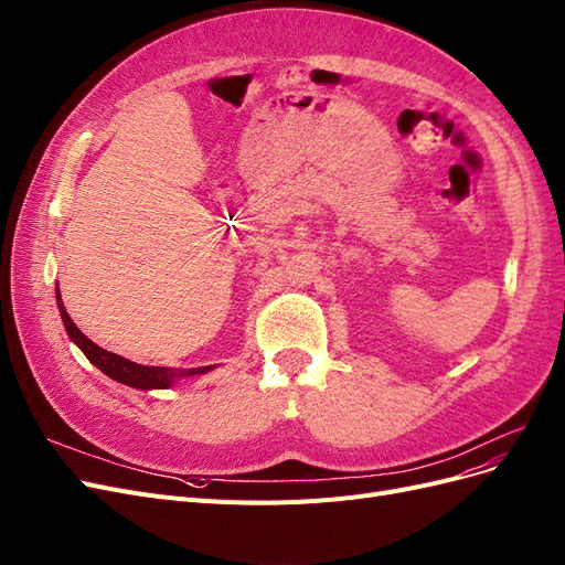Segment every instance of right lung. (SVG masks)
<instances>
[{"instance_id": "add662e5", "label": "right lung", "mask_w": 565, "mask_h": 565, "mask_svg": "<svg viewBox=\"0 0 565 565\" xmlns=\"http://www.w3.org/2000/svg\"><path fill=\"white\" fill-rule=\"evenodd\" d=\"M56 300H58V312L63 319V326L67 331V338L77 344V348L84 352V356L94 363L98 371H103L107 377H113L121 385H129L134 390H167L171 387L178 377H188V375H202L213 371L217 363L213 366H204V369H161V366H140V363H134L129 359H124L119 354L107 352L103 348H98L96 342H90L75 323H72L70 315L65 312L63 300H61V290L56 288Z\"/></svg>"}]
</instances>
